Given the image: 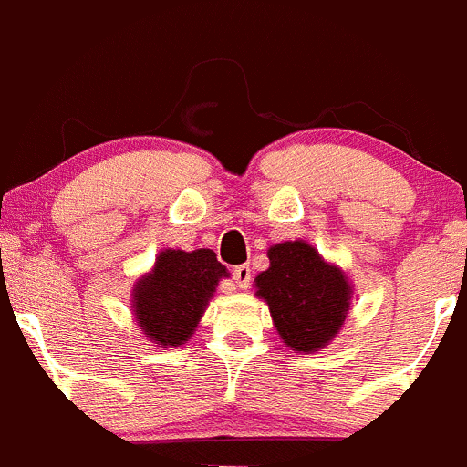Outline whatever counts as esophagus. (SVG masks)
Instances as JSON below:
<instances>
[{"mask_svg": "<svg viewBox=\"0 0 467 467\" xmlns=\"http://www.w3.org/2000/svg\"><path fill=\"white\" fill-rule=\"evenodd\" d=\"M233 277H234V282H237V286H239V288H248L250 279H253V273H250V266H248V264H242V266L234 268V271H233Z\"/></svg>", "mask_w": 467, "mask_h": 467, "instance_id": "34e87169", "label": "esophagus"}]
</instances>
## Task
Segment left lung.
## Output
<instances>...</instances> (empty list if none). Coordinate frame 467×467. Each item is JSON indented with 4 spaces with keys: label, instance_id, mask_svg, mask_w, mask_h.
I'll use <instances>...</instances> for the list:
<instances>
[{
    "label": "left lung",
    "instance_id": "obj_1",
    "mask_svg": "<svg viewBox=\"0 0 467 467\" xmlns=\"http://www.w3.org/2000/svg\"><path fill=\"white\" fill-rule=\"evenodd\" d=\"M268 259L271 266L254 277V288L271 308L279 337L293 351H320L347 320L353 296L349 279L299 239L275 244Z\"/></svg>",
    "mask_w": 467,
    "mask_h": 467
}]
</instances>
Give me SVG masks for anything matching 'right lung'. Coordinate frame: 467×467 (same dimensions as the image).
Returning <instances> with one entry per match:
<instances>
[{"instance_id": "right-lung-1", "label": "right lung", "mask_w": 467, "mask_h": 467, "mask_svg": "<svg viewBox=\"0 0 467 467\" xmlns=\"http://www.w3.org/2000/svg\"><path fill=\"white\" fill-rule=\"evenodd\" d=\"M223 264L208 248L163 250L154 268L134 284L131 308L147 340L179 347L192 337L217 284L228 277Z\"/></svg>"}]
</instances>
